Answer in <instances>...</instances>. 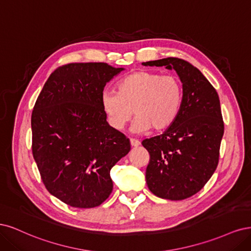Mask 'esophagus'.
I'll return each instance as SVG.
<instances>
[{
    "label": "esophagus",
    "instance_id": "obj_1",
    "mask_svg": "<svg viewBox=\"0 0 251 251\" xmlns=\"http://www.w3.org/2000/svg\"><path fill=\"white\" fill-rule=\"evenodd\" d=\"M140 142L137 141V140H134V139H130V145L132 147H137V146H140Z\"/></svg>",
    "mask_w": 251,
    "mask_h": 251
}]
</instances>
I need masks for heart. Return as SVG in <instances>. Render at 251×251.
Instances as JSON below:
<instances>
[{"label":"heart","mask_w":251,"mask_h":251,"mask_svg":"<svg viewBox=\"0 0 251 251\" xmlns=\"http://www.w3.org/2000/svg\"><path fill=\"white\" fill-rule=\"evenodd\" d=\"M183 101L179 79L150 71H137L127 75L118 83L116 93H104L102 108L108 124L122 130L136 117L132 130L137 133L164 131L178 117Z\"/></svg>","instance_id":"b5f03b06"}]
</instances>
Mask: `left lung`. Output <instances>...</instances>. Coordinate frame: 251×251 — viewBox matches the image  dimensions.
I'll return each instance as SVG.
<instances>
[{
    "instance_id": "obj_1",
    "label": "left lung",
    "mask_w": 251,
    "mask_h": 251,
    "mask_svg": "<svg viewBox=\"0 0 251 251\" xmlns=\"http://www.w3.org/2000/svg\"><path fill=\"white\" fill-rule=\"evenodd\" d=\"M142 64L175 70L183 91L174 124L163 134L142 142L150 154L147 185L159 198H189L204 187L219 161L224 133L219 96L203 74L183 59L168 57Z\"/></svg>"
}]
</instances>
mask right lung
Segmentation results:
<instances>
[{
    "mask_svg": "<svg viewBox=\"0 0 251 251\" xmlns=\"http://www.w3.org/2000/svg\"><path fill=\"white\" fill-rule=\"evenodd\" d=\"M124 68L69 63L48 78L31 117L32 153L46 189L73 207L100 205L112 192L110 170L130 151L109 126L104 86Z\"/></svg>",
    "mask_w": 251,
    "mask_h": 251,
    "instance_id": "obj_1",
    "label": "right lung"
}]
</instances>
